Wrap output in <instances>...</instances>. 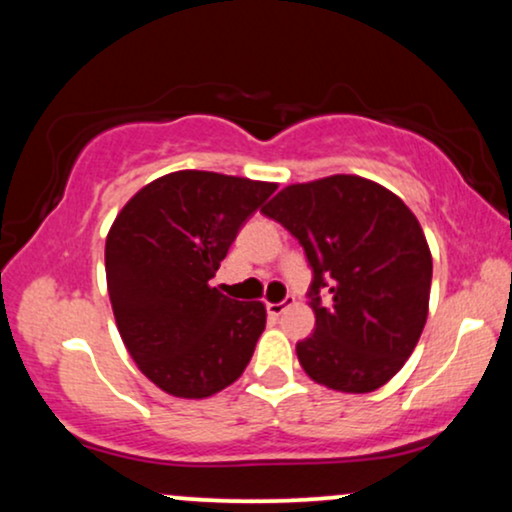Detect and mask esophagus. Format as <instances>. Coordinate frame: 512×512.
Returning a JSON list of instances; mask_svg holds the SVG:
<instances>
[{
    "mask_svg": "<svg viewBox=\"0 0 512 512\" xmlns=\"http://www.w3.org/2000/svg\"><path fill=\"white\" fill-rule=\"evenodd\" d=\"M293 303H296V298H293V296H286V301H281V303H267V315L269 317H281L286 313V310L291 308Z\"/></svg>",
    "mask_w": 512,
    "mask_h": 512,
    "instance_id": "obj_1",
    "label": "esophagus"
}]
</instances>
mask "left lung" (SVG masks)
<instances>
[{
  "instance_id": "8db88e82",
  "label": "left lung",
  "mask_w": 512,
  "mask_h": 512,
  "mask_svg": "<svg viewBox=\"0 0 512 512\" xmlns=\"http://www.w3.org/2000/svg\"><path fill=\"white\" fill-rule=\"evenodd\" d=\"M264 216L303 245L315 332L296 344L305 373L339 392H373L411 356L428 315L431 250L397 195L358 175L289 185Z\"/></svg>"
}]
</instances>
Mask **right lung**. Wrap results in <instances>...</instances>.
Segmentation results:
<instances>
[{"label":"right lung","instance_id":"obj_1","mask_svg":"<svg viewBox=\"0 0 512 512\" xmlns=\"http://www.w3.org/2000/svg\"><path fill=\"white\" fill-rule=\"evenodd\" d=\"M276 185L180 170L142 187L105 240L117 330L168 395L202 399L243 375L267 313L209 284L243 223Z\"/></svg>","mask_w":512,"mask_h":512}]
</instances>
